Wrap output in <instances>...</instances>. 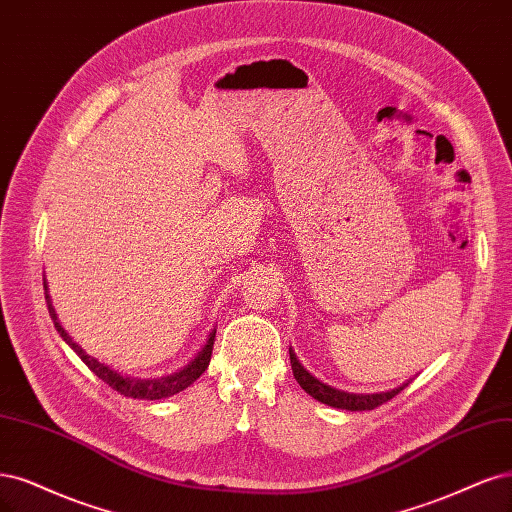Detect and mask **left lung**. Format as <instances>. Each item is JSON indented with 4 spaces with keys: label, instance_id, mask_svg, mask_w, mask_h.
<instances>
[{
    "label": "left lung",
    "instance_id": "left-lung-1",
    "mask_svg": "<svg viewBox=\"0 0 512 512\" xmlns=\"http://www.w3.org/2000/svg\"><path fill=\"white\" fill-rule=\"evenodd\" d=\"M290 364H292V373H294V379L298 381V385H301L303 390L309 396H313L317 402H324V404H328V407H334V409L373 411V409L381 407L383 402L392 400L396 394H400L404 390V387H407V383H402L400 387H394V390L377 392V394H354V392L337 390V387H332L317 377H313L309 370L301 362H298L292 347H290Z\"/></svg>",
    "mask_w": 512,
    "mask_h": 512
}]
</instances>
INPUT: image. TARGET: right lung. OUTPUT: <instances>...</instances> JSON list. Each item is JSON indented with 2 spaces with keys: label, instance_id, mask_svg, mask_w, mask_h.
I'll return each instance as SVG.
<instances>
[{
  "label": "right lung",
  "instance_id": "obj_1",
  "mask_svg": "<svg viewBox=\"0 0 512 512\" xmlns=\"http://www.w3.org/2000/svg\"><path fill=\"white\" fill-rule=\"evenodd\" d=\"M44 294H46V305H48V313L52 317V322H55V328L57 332L61 334V339L72 347L76 354L80 356V360L93 370V373L108 383L112 390H116L118 394L127 396V398H144V400H161V398H169V396H175L184 392L188 385L195 383L203 373L205 368L209 366V360H211V349H214V339H216V328L209 332V337L205 341V345L201 347L199 354L192 358L184 368L175 370V373L171 375H163V377H148V379H142V377H129V375H120L118 370H114L112 366L99 362L97 358L88 356L86 351L80 347V343H76L72 337H69V332L61 326L59 317H57V311L55 307H52V298L48 294V284L44 279Z\"/></svg>",
  "mask_w": 512,
  "mask_h": 512
}]
</instances>
